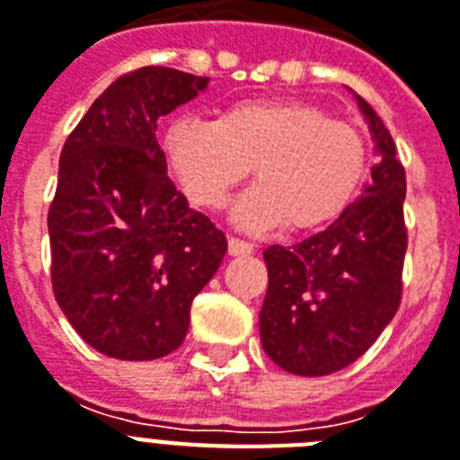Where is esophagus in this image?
<instances>
[{
	"mask_svg": "<svg viewBox=\"0 0 460 460\" xmlns=\"http://www.w3.org/2000/svg\"><path fill=\"white\" fill-rule=\"evenodd\" d=\"M253 252L252 242H244V239L230 237L227 239V253L230 256H249Z\"/></svg>",
	"mask_w": 460,
	"mask_h": 460,
	"instance_id": "esophagus-1",
	"label": "esophagus"
}]
</instances>
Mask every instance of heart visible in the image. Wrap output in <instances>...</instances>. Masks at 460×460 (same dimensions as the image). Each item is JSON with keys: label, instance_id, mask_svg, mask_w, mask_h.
Segmentation results:
<instances>
[{"label": "heart", "instance_id": "heart-1", "mask_svg": "<svg viewBox=\"0 0 460 460\" xmlns=\"http://www.w3.org/2000/svg\"><path fill=\"white\" fill-rule=\"evenodd\" d=\"M171 176L195 207L221 208L252 173L261 181L234 204L252 233L289 221L310 230L343 214L367 173V140L355 124L303 101H246L218 121L178 117L164 136Z\"/></svg>", "mask_w": 460, "mask_h": 460}]
</instances>
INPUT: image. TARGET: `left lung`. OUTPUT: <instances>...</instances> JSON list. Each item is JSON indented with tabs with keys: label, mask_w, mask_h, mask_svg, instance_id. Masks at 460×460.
Returning <instances> with one entry per match:
<instances>
[{
	"label": "left lung",
	"mask_w": 460,
	"mask_h": 460,
	"mask_svg": "<svg viewBox=\"0 0 460 460\" xmlns=\"http://www.w3.org/2000/svg\"><path fill=\"white\" fill-rule=\"evenodd\" d=\"M358 105L378 157L362 195L322 233L263 252L261 343L296 376L333 374L362 358L402 301L407 176L381 117L362 96Z\"/></svg>",
	"instance_id": "1"
}]
</instances>
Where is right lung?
Segmentation results:
<instances>
[{"mask_svg": "<svg viewBox=\"0 0 460 460\" xmlns=\"http://www.w3.org/2000/svg\"><path fill=\"white\" fill-rule=\"evenodd\" d=\"M208 77L147 66L121 75L67 136L49 208L53 296L72 329L127 362L181 348L190 305L216 275L226 234L166 173L159 117Z\"/></svg>", "mask_w": 460, "mask_h": 460, "instance_id": "obj_1", "label": "right lung"}]
</instances>
